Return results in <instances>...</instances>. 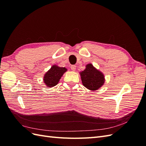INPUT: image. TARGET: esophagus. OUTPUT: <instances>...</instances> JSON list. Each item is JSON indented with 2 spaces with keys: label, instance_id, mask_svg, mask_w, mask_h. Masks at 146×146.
<instances>
[{
  "label": "esophagus",
  "instance_id": "esophagus-1",
  "mask_svg": "<svg viewBox=\"0 0 146 146\" xmlns=\"http://www.w3.org/2000/svg\"><path fill=\"white\" fill-rule=\"evenodd\" d=\"M70 69H71L73 71H75L76 69V65H72L71 66H70Z\"/></svg>",
  "mask_w": 146,
  "mask_h": 146
}]
</instances>
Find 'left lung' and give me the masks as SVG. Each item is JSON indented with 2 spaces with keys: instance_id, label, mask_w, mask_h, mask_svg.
<instances>
[{
  "instance_id": "left-lung-1",
  "label": "left lung",
  "mask_w": 146,
  "mask_h": 146,
  "mask_svg": "<svg viewBox=\"0 0 146 146\" xmlns=\"http://www.w3.org/2000/svg\"><path fill=\"white\" fill-rule=\"evenodd\" d=\"M83 85L91 91H96L104 85V74L97 69L91 63L86 65V68L80 72Z\"/></svg>"
}]
</instances>
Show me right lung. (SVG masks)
<instances>
[{"instance_id": "right-lung-1", "label": "right lung", "mask_w": 146, "mask_h": 146, "mask_svg": "<svg viewBox=\"0 0 146 146\" xmlns=\"http://www.w3.org/2000/svg\"><path fill=\"white\" fill-rule=\"evenodd\" d=\"M66 71L67 69L66 68L60 67L58 65L54 64L44 76V83L48 88L56 86L60 82L61 77Z\"/></svg>"}]
</instances>
